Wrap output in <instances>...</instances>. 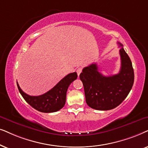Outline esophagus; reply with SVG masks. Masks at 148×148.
I'll return each mask as SVG.
<instances>
[{
  "mask_svg": "<svg viewBox=\"0 0 148 148\" xmlns=\"http://www.w3.org/2000/svg\"><path fill=\"white\" fill-rule=\"evenodd\" d=\"M82 68H81V67H80V68H77V70H76V72H77L78 76L80 75V73L82 72Z\"/></svg>",
  "mask_w": 148,
  "mask_h": 148,
  "instance_id": "34e87169",
  "label": "esophagus"
}]
</instances>
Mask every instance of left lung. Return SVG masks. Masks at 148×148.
<instances>
[{"label":"left lung","mask_w":148,"mask_h":148,"mask_svg":"<svg viewBox=\"0 0 148 148\" xmlns=\"http://www.w3.org/2000/svg\"><path fill=\"white\" fill-rule=\"evenodd\" d=\"M121 68L119 74L105 76L98 72L96 64L83 68L80 78L84 86L87 105L98 110L114 109L123 102L134 82V71L131 61L119 42Z\"/></svg>","instance_id":"left-lung-1"}]
</instances>
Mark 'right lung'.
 Masks as SVG:
<instances>
[{
	"label": "right lung",
	"mask_w": 148,
	"mask_h": 148,
	"mask_svg": "<svg viewBox=\"0 0 148 148\" xmlns=\"http://www.w3.org/2000/svg\"><path fill=\"white\" fill-rule=\"evenodd\" d=\"M77 76L76 72L70 73L48 92L38 96L29 95L21 89L17 82V85L23 99L32 107L39 112L50 113L58 111L64 107L66 103V92L68 86L77 78Z\"/></svg>",
	"instance_id": "1"
}]
</instances>
